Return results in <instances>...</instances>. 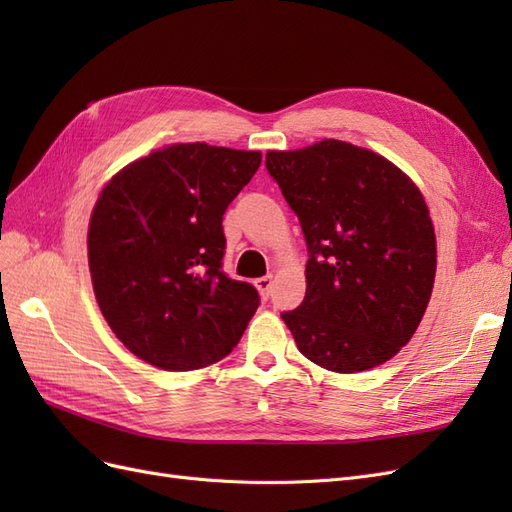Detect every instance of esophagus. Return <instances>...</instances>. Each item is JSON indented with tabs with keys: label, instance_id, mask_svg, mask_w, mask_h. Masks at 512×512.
<instances>
[{
	"label": "esophagus",
	"instance_id": "1",
	"mask_svg": "<svg viewBox=\"0 0 512 512\" xmlns=\"http://www.w3.org/2000/svg\"><path fill=\"white\" fill-rule=\"evenodd\" d=\"M254 286L258 288V292H260V297H262V299H269V294H271V286H273V275L258 277V280L254 282Z\"/></svg>",
	"mask_w": 512,
	"mask_h": 512
}]
</instances>
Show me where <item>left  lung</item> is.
Listing matches in <instances>:
<instances>
[{
    "instance_id": "8db88e82",
    "label": "left lung",
    "mask_w": 512,
    "mask_h": 512,
    "mask_svg": "<svg viewBox=\"0 0 512 512\" xmlns=\"http://www.w3.org/2000/svg\"><path fill=\"white\" fill-rule=\"evenodd\" d=\"M265 166L309 254L305 299L282 314L297 348L337 374L393 359L421 324L436 277L423 194L386 158L335 138L269 151Z\"/></svg>"
}]
</instances>
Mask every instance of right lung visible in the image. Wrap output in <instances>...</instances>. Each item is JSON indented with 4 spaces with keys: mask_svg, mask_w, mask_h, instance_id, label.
Returning <instances> with one entry per match:
<instances>
[{
    "mask_svg": "<svg viewBox=\"0 0 512 512\" xmlns=\"http://www.w3.org/2000/svg\"><path fill=\"white\" fill-rule=\"evenodd\" d=\"M260 160V151L181 143L106 183L89 222V271L108 327L138 359L190 371L239 344L260 297L222 271V218Z\"/></svg>",
    "mask_w": 512,
    "mask_h": 512,
    "instance_id": "1",
    "label": "right lung"
}]
</instances>
